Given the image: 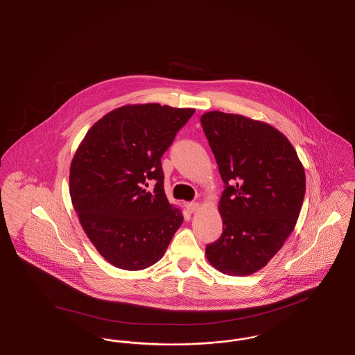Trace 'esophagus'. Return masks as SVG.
<instances>
[{
  "mask_svg": "<svg viewBox=\"0 0 355 355\" xmlns=\"http://www.w3.org/2000/svg\"><path fill=\"white\" fill-rule=\"evenodd\" d=\"M186 207H187V210H189L190 213H196V211H198V210H200V203L189 202L186 205Z\"/></svg>",
  "mask_w": 355,
  "mask_h": 355,
  "instance_id": "34e87169",
  "label": "esophagus"
}]
</instances>
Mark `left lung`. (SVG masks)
<instances>
[{
	"label": "left lung",
	"instance_id": "8db88e82",
	"mask_svg": "<svg viewBox=\"0 0 355 355\" xmlns=\"http://www.w3.org/2000/svg\"><path fill=\"white\" fill-rule=\"evenodd\" d=\"M203 132L216 157L225 190L222 234L206 258L227 275L261 270L294 230L306 178L295 149L269 123L239 114L209 112Z\"/></svg>",
	"mask_w": 355,
	"mask_h": 355
}]
</instances>
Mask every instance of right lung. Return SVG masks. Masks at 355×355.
I'll return each mask as SVG.
<instances>
[{"label":"right lung","instance_id":"obj_1","mask_svg":"<svg viewBox=\"0 0 355 355\" xmlns=\"http://www.w3.org/2000/svg\"><path fill=\"white\" fill-rule=\"evenodd\" d=\"M126 105L98 119L70 165V198L90 242L113 266L142 270L166 252L184 217L164 190L161 157L194 114ZM149 183L153 192L146 190Z\"/></svg>","mask_w":355,"mask_h":355}]
</instances>
